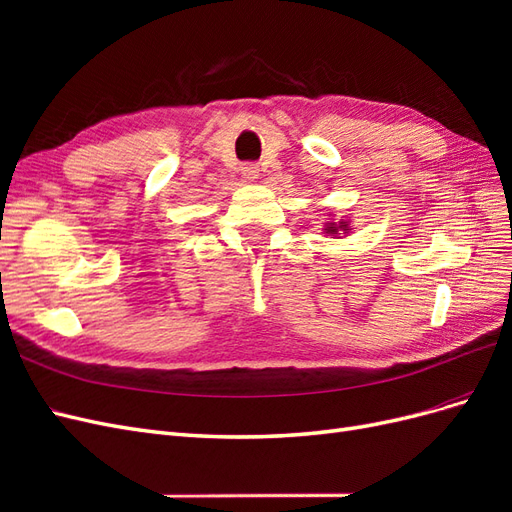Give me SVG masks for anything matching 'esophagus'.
Masks as SVG:
<instances>
[{
	"label": "esophagus",
	"mask_w": 512,
	"mask_h": 512,
	"mask_svg": "<svg viewBox=\"0 0 512 512\" xmlns=\"http://www.w3.org/2000/svg\"><path fill=\"white\" fill-rule=\"evenodd\" d=\"M241 175L245 181H256L260 175V168L254 162H245L241 164Z\"/></svg>",
	"instance_id": "34e87169"
}]
</instances>
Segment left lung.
<instances>
[{
    "label": "left lung",
    "mask_w": 512,
    "mask_h": 512,
    "mask_svg": "<svg viewBox=\"0 0 512 512\" xmlns=\"http://www.w3.org/2000/svg\"><path fill=\"white\" fill-rule=\"evenodd\" d=\"M324 232H327V235L339 237V235H346V232H350V226H348L346 220H342V222H329L327 226H324Z\"/></svg>",
    "instance_id": "1"
}]
</instances>
